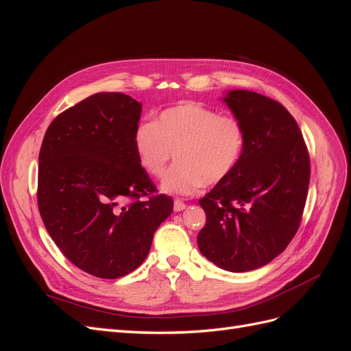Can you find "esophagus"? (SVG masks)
<instances>
[{
	"instance_id": "1",
	"label": "esophagus",
	"mask_w": 351,
	"mask_h": 351,
	"mask_svg": "<svg viewBox=\"0 0 351 351\" xmlns=\"http://www.w3.org/2000/svg\"><path fill=\"white\" fill-rule=\"evenodd\" d=\"M186 204L184 202H182V200H174V210L176 212H180V210H183V209H186Z\"/></svg>"
}]
</instances>
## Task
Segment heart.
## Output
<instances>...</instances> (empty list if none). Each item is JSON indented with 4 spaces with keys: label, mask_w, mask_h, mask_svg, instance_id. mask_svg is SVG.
I'll list each match as a JSON object with an SVG mask.
<instances>
[{
    "label": "heart",
    "mask_w": 351,
    "mask_h": 351,
    "mask_svg": "<svg viewBox=\"0 0 351 351\" xmlns=\"http://www.w3.org/2000/svg\"><path fill=\"white\" fill-rule=\"evenodd\" d=\"M133 145L141 168L155 178L164 176L176 152L177 165L165 174L159 189L167 195L192 196L234 171L246 133L236 117L219 115L197 102H183L159 112L155 121L137 125Z\"/></svg>",
    "instance_id": "obj_1"
}]
</instances>
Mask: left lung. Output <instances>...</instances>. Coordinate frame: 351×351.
<instances>
[{"label":"left lung","mask_w":351,"mask_h":351,"mask_svg":"<svg viewBox=\"0 0 351 351\" xmlns=\"http://www.w3.org/2000/svg\"><path fill=\"white\" fill-rule=\"evenodd\" d=\"M221 99L241 121L246 145L234 171L199 200L206 224L197 246L217 267L247 272L277 258L297 232L309 189V154L280 102L243 89Z\"/></svg>","instance_id":"left-lung-1"}]
</instances>
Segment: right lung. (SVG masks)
<instances>
[{
    "mask_svg": "<svg viewBox=\"0 0 351 351\" xmlns=\"http://www.w3.org/2000/svg\"><path fill=\"white\" fill-rule=\"evenodd\" d=\"M141 114L142 104L129 95L95 93L61 112L40 146L42 221L62 254L98 278H120L139 267L173 212V199L154 195L137 161L133 136Z\"/></svg>",
    "mask_w": 351,
    "mask_h": 351,
    "instance_id": "add662e5",
    "label": "right lung"
}]
</instances>
